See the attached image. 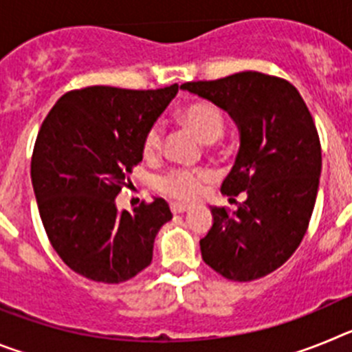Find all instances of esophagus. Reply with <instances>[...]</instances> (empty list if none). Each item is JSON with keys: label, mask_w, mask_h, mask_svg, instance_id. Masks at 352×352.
Instances as JSON below:
<instances>
[{"label": "esophagus", "mask_w": 352, "mask_h": 352, "mask_svg": "<svg viewBox=\"0 0 352 352\" xmlns=\"http://www.w3.org/2000/svg\"><path fill=\"white\" fill-rule=\"evenodd\" d=\"M170 211H173L174 214L185 213V211H188V206H185V204H179V203H170Z\"/></svg>", "instance_id": "34e87169"}]
</instances>
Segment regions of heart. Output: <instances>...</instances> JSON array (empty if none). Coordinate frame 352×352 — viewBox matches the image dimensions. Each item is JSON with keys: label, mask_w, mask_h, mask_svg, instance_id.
<instances>
[{"label": "heart", "mask_w": 352, "mask_h": 352, "mask_svg": "<svg viewBox=\"0 0 352 352\" xmlns=\"http://www.w3.org/2000/svg\"><path fill=\"white\" fill-rule=\"evenodd\" d=\"M179 121L186 129L194 133L195 138L204 144L217 142L223 135L226 121L222 113L214 105L206 102H197L185 107L179 113ZM162 142H164V132L160 125L149 126L142 138V153L144 157L153 158L160 153ZM211 178L208 170H188V169H173L158 179V188L169 197L178 201H194L201 192L204 182Z\"/></svg>", "instance_id": "heart-1"}]
</instances>
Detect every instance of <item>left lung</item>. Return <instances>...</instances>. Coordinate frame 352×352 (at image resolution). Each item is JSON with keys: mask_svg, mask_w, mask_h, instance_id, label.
I'll use <instances>...</instances> for the list:
<instances>
[{"mask_svg": "<svg viewBox=\"0 0 352 352\" xmlns=\"http://www.w3.org/2000/svg\"><path fill=\"white\" fill-rule=\"evenodd\" d=\"M182 89L226 111L239 151L222 194H247L238 210L211 206L213 226L199 243L208 266L229 280L266 276L300 247L321 176V142L298 89L280 77L239 72Z\"/></svg>", "mask_w": 352, "mask_h": 352, "instance_id": "1", "label": "left lung"}]
</instances>
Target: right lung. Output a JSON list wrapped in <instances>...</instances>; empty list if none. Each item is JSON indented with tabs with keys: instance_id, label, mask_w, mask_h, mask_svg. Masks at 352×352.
<instances>
[{
	"instance_id": "add662e5",
	"label": "right lung",
	"mask_w": 352,
	"mask_h": 352,
	"mask_svg": "<svg viewBox=\"0 0 352 352\" xmlns=\"http://www.w3.org/2000/svg\"><path fill=\"white\" fill-rule=\"evenodd\" d=\"M162 89L89 86L56 102L31 157V183L52 248L89 280L121 284L153 259L155 236L173 219L169 204L118 211L116 195L142 160V138L170 104Z\"/></svg>"
}]
</instances>
